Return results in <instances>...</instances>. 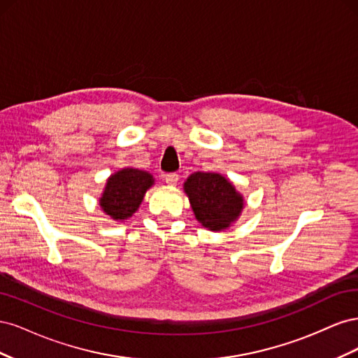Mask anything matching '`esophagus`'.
Wrapping results in <instances>:
<instances>
[{"label":"esophagus","mask_w":358,"mask_h":358,"mask_svg":"<svg viewBox=\"0 0 358 358\" xmlns=\"http://www.w3.org/2000/svg\"><path fill=\"white\" fill-rule=\"evenodd\" d=\"M164 179H166L169 185H176V183L179 182V175H178V173H167Z\"/></svg>","instance_id":"1"}]
</instances>
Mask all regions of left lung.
I'll return each instance as SVG.
<instances>
[{
    "mask_svg": "<svg viewBox=\"0 0 358 358\" xmlns=\"http://www.w3.org/2000/svg\"><path fill=\"white\" fill-rule=\"evenodd\" d=\"M183 188L196 218L213 231L227 229L243 209L241 194H237L231 183L218 173H194Z\"/></svg>",
    "mask_w": 358,
    "mask_h": 358,
    "instance_id": "1",
    "label": "left lung"
}]
</instances>
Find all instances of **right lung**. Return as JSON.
Returning <instances> with one entry per match:
<instances>
[{
	"label": "right lung",
	"mask_w": 358,
	"mask_h": 358,
	"mask_svg": "<svg viewBox=\"0 0 358 358\" xmlns=\"http://www.w3.org/2000/svg\"><path fill=\"white\" fill-rule=\"evenodd\" d=\"M152 183L154 179L148 171L124 169L107 180L100 206L113 220H127L138 209L145 192Z\"/></svg>",
	"instance_id": "right-lung-1"
}]
</instances>
